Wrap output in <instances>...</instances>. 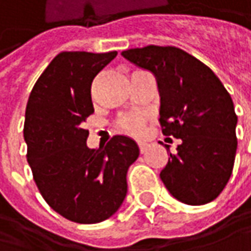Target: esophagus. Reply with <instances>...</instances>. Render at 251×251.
<instances>
[{
    "mask_svg": "<svg viewBox=\"0 0 251 251\" xmlns=\"http://www.w3.org/2000/svg\"><path fill=\"white\" fill-rule=\"evenodd\" d=\"M138 145H139L140 153H145V152L148 151V143H145V142H139Z\"/></svg>",
    "mask_w": 251,
    "mask_h": 251,
    "instance_id": "1",
    "label": "esophagus"
}]
</instances>
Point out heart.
<instances>
[{
	"label": "heart",
	"mask_w": 251,
	"mask_h": 251,
	"mask_svg": "<svg viewBox=\"0 0 251 251\" xmlns=\"http://www.w3.org/2000/svg\"><path fill=\"white\" fill-rule=\"evenodd\" d=\"M146 115L143 113H127L118 119L116 126L124 130L125 133L133 135V136H140L145 132V126H146Z\"/></svg>",
	"instance_id": "b5f03b06"
}]
</instances>
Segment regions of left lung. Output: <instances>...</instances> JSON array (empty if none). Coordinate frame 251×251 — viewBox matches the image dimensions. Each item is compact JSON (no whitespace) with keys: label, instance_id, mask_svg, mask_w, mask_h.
<instances>
[{"label":"left lung","instance_id":"8db88e82","mask_svg":"<svg viewBox=\"0 0 251 251\" xmlns=\"http://www.w3.org/2000/svg\"><path fill=\"white\" fill-rule=\"evenodd\" d=\"M122 55L153 72L162 132L182 140L160 172L163 184L186 204L214 200L231 176L237 149V115L230 94L210 68L180 48L148 45Z\"/></svg>","mask_w":251,"mask_h":251}]
</instances>
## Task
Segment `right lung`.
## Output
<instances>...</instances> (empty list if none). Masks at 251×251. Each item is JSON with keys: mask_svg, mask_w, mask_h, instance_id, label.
<instances>
[{"mask_svg": "<svg viewBox=\"0 0 251 251\" xmlns=\"http://www.w3.org/2000/svg\"><path fill=\"white\" fill-rule=\"evenodd\" d=\"M116 55L58 53L26 103L24 139L38 190L56 213L75 223L103 222L121 207L126 173L139 156L136 142L122 135L99 149L86 146L83 124L94 113L92 81Z\"/></svg>", "mask_w": 251, "mask_h": 251, "instance_id": "obj_1", "label": "right lung"}]
</instances>
